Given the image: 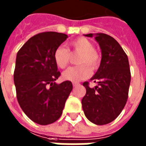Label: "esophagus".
<instances>
[{
	"label": "esophagus",
	"mask_w": 146,
	"mask_h": 146,
	"mask_svg": "<svg viewBox=\"0 0 146 146\" xmlns=\"http://www.w3.org/2000/svg\"><path fill=\"white\" fill-rule=\"evenodd\" d=\"M79 85V83L78 82H73V86H77Z\"/></svg>",
	"instance_id": "esophagus-1"
}]
</instances>
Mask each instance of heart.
Listing matches in <instances>:
<instances>
[{"mask_svg":"<svg viewBox=\"0 0 146 146\" xmlns=\"http://www.w3.org/2000/svg\"><path fill=\"white\" fill-rule=\"evenodd\" d=\"M70 50L63 46H59L53 52V58L56 66L65 69L71 60V54H80L77 64L80 65L71 67L62 73V77L66 81H78L86 79L91 74V70L98 68L101 63L100 55L95 49L94 44L86 37L73 40L69 44Z\"/></svg>","mask_w":146,"mask_h":146,"instance_id":"heart-1","label":"heart"}]
</instances>
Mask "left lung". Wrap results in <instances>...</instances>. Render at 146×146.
<instances>
[{"instance_id": "left-lung-1", "label": "left lung", "mask_w": 146, "mask_h": 146, "mask_svg": "<svg viewBox=\"0 0 146 146\" xmlns=\"http://www.w3.org/2000/svg\"><path fill=\"white\" fill-rule=\"evenodd\" d=\"M92 37L94 34H86ZM95 40L102 49V60L90 81L98 86L90 88L86 81V94L81 104L86 117L94 124L102 125L114 121L126 104L131 73L128 56L111 36L97 33Z\"/></svg>"}]
</instances>
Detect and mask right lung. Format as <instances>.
Masks as SVG:
<instances>
[{"mask_svg": "<svg viewBox=\"0 0 146 146\" xmlns=\"http://www.w3.org/2000/svg\"><path fill=\"white\" fill-rule=\"evenodd\" d=\"M67 38L65 33H40L28 40L17 54L13 74L17 98L28 117L39 125L60 118L73 90L71 81L55 82L60 73L53 52Z\"/></svg>", "mask_w": 146, "mask_h": 146, "instance_id": "1", "label": "right lung"}]
</instances>
